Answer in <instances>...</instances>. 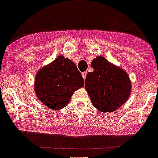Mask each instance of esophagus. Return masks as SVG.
Listing matches in <instances>:
<instances>
[{
  "mask_svg": "<svg viewBox=\"0 0 158 158\" xmlns=\"http://www.w3.org/2000/svg\"><path fill=\"white\" fill-rule=\"evenodd\" d=\"M82 76H83V79H84V80H85V79H86V76H87V72H83L82 73Z\"/></svg>",
  "mask_w": 158,
  "mask_h": 158,
  "instance_id": "34e87169",
  "label": "esophagus"
}]
</instances>
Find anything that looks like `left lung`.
Wrapping results in <instances>:
<instances>
[{"mask_svg": "<svg viewBox=\"0 0 158 158\" xmlns=\"http://www.w3.org/2000/svg\"><path fill=\"white\" fill-rule=\"evenodd\" d=\"M92 72L87 73L85 89L93 106L99 112H114L127 102L132 83L124 69L108 62L103 56L92 60Z\"/></svg>", "mask_w": 158, "mask_h": 158, "instance_id": "1", "label": "left lung"}]
</instances>
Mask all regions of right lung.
Instances as JSON below:
<instances>
[{"label": "right lung", "instance_id": "obj_1", "mask_svg": "<svg viewBox=\"0 0 158 158\" xmlns=\"http://www.w3.org/2000/svg\"><path fill=\"white\" fill-rule=\"evenodd\" d=\"M84 86L76 65L59 55L39 69L34 79V91L42 104L50 109L60 110L69 104L71 95Z\"/></svg>", "mask_w": 158, "mask_h": 158}]
</instances>
